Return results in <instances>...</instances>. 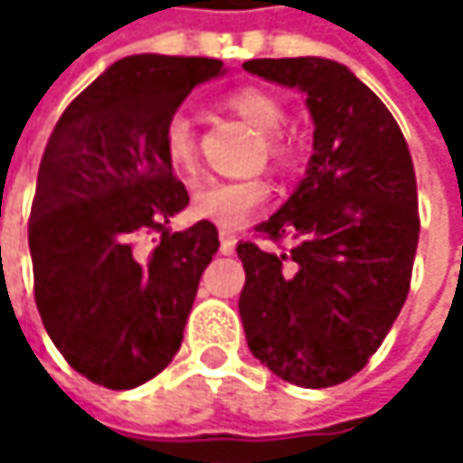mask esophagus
<instances>
[{
  "label": "esophagus",
  "mask_w": 463,
  "mask_h": 463,
  "mask_svg": "<svg viewBox=\"0 0 463 463\" xmlns=\"http://www.w3.org/2000/svg\"><path fill=\"white\" fill-rule=\"evenodd\" d=\"M235 235H232L231 231H220V251L222 254H232L235 251Z\"/></svg>",
  "instance_id": "1"
}]
</instances>
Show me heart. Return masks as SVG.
Here are the masks:
<instances>
[{"mask_svg": "<svg viewBox=\"0 0 463 463\" xmlns=\"http://www.w3.org/2000/svg\"><path fill=\"white\" fill-rule=\"evenodd\" d=\"M225 104L235 115H241L249 126L268 134L265 146L273 157H284L287 144L273 131H279L284 126L287 112L273 93H268L262 88H238L228 96ZM160 149L174 174H179V176L195 174L198 144H195V128H193L190 115L174 112L165 118V123L160 128ZM265 198H268V184L262 179H243V182L212 179L193 193L190 212L203 222H212L222 231H232V228H241Z\"/></svg>", "mask_w": 463, "mask_h": 463, "instance_id": "b5f03b06", "label": "heart"}]
</instances>
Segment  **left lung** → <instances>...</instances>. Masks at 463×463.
Wrapping results in <instances>:
<instances>
[{
  "instance_id": "8db88e82",
  "label": "left lung",
  "mask_w": 463,
  "mask_h": 463,
  "mask_svg": "<svg viewBox=\"0 0 463 463\" xmlns=\"http://www.w3.org/2000/svg\"><path fill=\"white\" fill-rule=\"evenodd\" d=\"M243 69L298 88L314 152L287 203L257 231L289 251L238 243L249 351L279 378L326 389L356 375L400 317L418 246L416 171L386 104L329 58H254Z\"/></svg>"
}]
</instances>
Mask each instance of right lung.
Returning <instances> with one entry per match:
<instances>
[{"label": "right lung", "instance_id": "right-lung-1", "mask_svg": "<svg viewBox=\"0 0 463 463\" xmlns=\"http://www.w3.org/2000/svg\"><path fill=\"white\" fill-rule=\"evenodd\" d=\"M225 74L217 58L141 52L115 61L61 115L29 220L34 298L50 340L88 381L126 392L182 345L217 228L168 220L190 195L168 168L160 128L193 88ZM161 243L133 251L139 232Z\"/></svg>", "mask_w": 463, "mask_h": 463}]
</instances>
